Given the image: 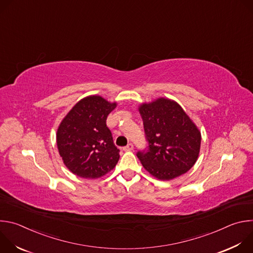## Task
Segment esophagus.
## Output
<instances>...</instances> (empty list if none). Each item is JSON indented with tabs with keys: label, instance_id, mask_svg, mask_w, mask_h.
Segmentation results:
<instances>
[{
	"label": "esophagus",
	"instance_id": "obj_1",
	"mask_svg": "<svg viewBox=\"0 0 253 253\" xmlns=\"http://www.w3.org/2000/svg\"><path fill=\"white\" fill-rule=\"evenodd\" d=\"M133 149H134V146H133L132 143H129L128 145H126V146L123 148L124 151H132Z\"/></svg>",
	"mask_w": 253,
	"mask_h": 253
}]
</instances>
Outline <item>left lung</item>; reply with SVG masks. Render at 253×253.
Wrapping results in <instances>:
<instances>
[{
  "label": "left lung",
  "mask_w": 253,
  "mask_h": 253,
  "mask_svg": "<svg viewBox=\"0 0 253 253\" xmlns=\"http://www.w3.org/2000/svg\"><path fill=\"white\" fill-rule=\"evenodd\" d=\"M147 150L138 151L141 164L152 176L171 180L186 173L195 164L201 144V133L173 100L158 98L139 106Z\"/></svg>",
  "instance_id": "1"
}]
</instances>
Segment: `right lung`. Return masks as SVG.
I'll return each instance as SVG.
<instances>
[{"instance_id":"add662e5","label":"right lung","mask_w":253,"mask_h":253,"mask_svg":"<svg viewBox=\"0 0 253 253\" xmlns=\"http://www.w3.org/2000/svg\"><path fill=\"white\" fill-rule=\"evenodd\" d=\"M101 96L80 100L58 127L57 146L66 167L75 175L96 179L117 164L120 150L106 125L108 115L116 108Z\"/></svg>"}]
</instances>
